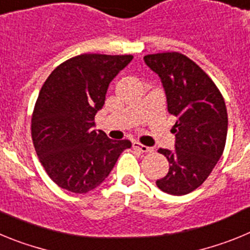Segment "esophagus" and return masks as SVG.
<instances>
[{
	"instance_id": "1",
	"label": "esophagus",
	"mask_w": 250,
	"mask_h": 250,
	"mask_svg": "<svg viewBox=\"0 0 250 250\" xmlns=\"http://www.w3.org/2000/svg\"><path fill=\"white\" fill-rule=\"evenodd\" d=\"M132 146H134V149H138L139 151L141 152H152V147L145 146V145L140 144L139 141H134V143H132Z\"/></svg>"
}]
</instances>
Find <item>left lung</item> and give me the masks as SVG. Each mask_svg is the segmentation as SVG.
Here are the masks:
<instances>
[{"label": "left lung", "mask_w": 250, "mask_h": 250, "mask_svg": "<svg viewBox=\"0 0 250 250\" xmlns=\"http://www.w3.org/2000/svg\"><path fill=\"white\" fill-rule=\"evenodd\" d=\"M144 61L160 77L167 111L176 116L175 149H159L169 173L156 180L160 190L185 195L199 188L224 151L228 114L222 94L189 57L179 52L146 55Z\"/></svg>", "instance_id": "obj_1"}]
</instances>
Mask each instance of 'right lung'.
<instances>
[{
	"mask_svg": "<svg viewBox=\"0 0 250 250\" xmlns=\"http://www.w3.org/2000/svg\"><path fill=\"white\" fill-rule=\"evenodd\" d=\"M131 55L83 54L57 66L35 105L31 134L46 173L65 190L85 194L109 176L129 140L94 130L109 85Z\"/></svg>",
	"mask_w": 250,
	"mask_h": 250,
	"instance_id": "right-lung-1",
	"label": "right lung"
}]
</instances>
